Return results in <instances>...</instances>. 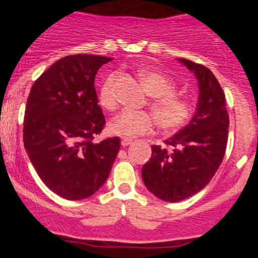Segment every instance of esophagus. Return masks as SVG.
Wrapping results in <instances>:
<instances>
[{"instance_id":"esophagus-1","label":"esophagus","mask_w":258,"mask_h":258,"mask_svg":"<svg viewBox=\"0 0 258 258\" xmlns=\"http://www.w3.org/2000/svg\"><path fill=\"white\" fill-rule=\"evenodd\" d=\"M132 143H133V141H132V139H130V138L121 139V146H122V147H127V146H130V144H132Z\"/></svg>"}]
</instances>
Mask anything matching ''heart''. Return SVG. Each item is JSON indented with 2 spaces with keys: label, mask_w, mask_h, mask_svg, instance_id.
<instances>
[{
  "label": "heart",
  "mask_w": 258,
  "mask_h": 258,
  "mask_svg": "<svg viewBox=\"0 0 258 258\" xmlns=\"http://www.w3.org/2000/svg\"><path fill=\"white\" fill-rule=\"evenodd\" d=\"M138 76L150 96V112L123 111L109 123L111 135L135 138L153 132L155 122L165 133H174L188 125L194 115V104L190 99L176 94L174 81L156 69H142ZM117 74H111L104 80L98 92V102L103 109L114 111L117 108L116 82ZM157 121H155V120Z\"/></svg>",
  "instance_id": "b5f03b06"
}]
</instances>
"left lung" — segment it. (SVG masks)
<instances>
[{
    "label": "left lung",
    "mask_w": 258,
    "mask_h": 258,
    "mask_svg": "<svg viewBox=\"0 0 258 258\" xmlns=\"http://www.w3.org/2000/svg\"><path fill=\"white\" fill-rule=\"evenodd\" d=\"M199 80V104L188 126L164 142L152 146V156L142 168L148 190L159 199L176 203L205 186L224 158L229 115L226 96L209 68L180 59Z\"/></svg>",
    "instance_id": "left-lung-1"
}]
</instances>
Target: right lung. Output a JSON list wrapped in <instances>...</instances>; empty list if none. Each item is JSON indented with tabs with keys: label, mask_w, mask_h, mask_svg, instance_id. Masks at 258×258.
I'll use <instances>...</instances> for the list:
<instances>
[{
	"label": "right lung",
	"mask_w": 258,
	"mask_h": 258,
	"mask_svg": "<svg viewBox=\"0 0 258 258\" xmlns=\"http://www.w3.org/2000/svg\"><path fill=\"white\" fill-rule=\"evenodd\" d=\"M111 58L73 54L59 59L32 85L23 141L42 182L68 200L91 197L105 183L120 138L94 143L105 126L94 78Z\"/></svg>",
	"instance_id": "add662e5"
}]
</instances>
